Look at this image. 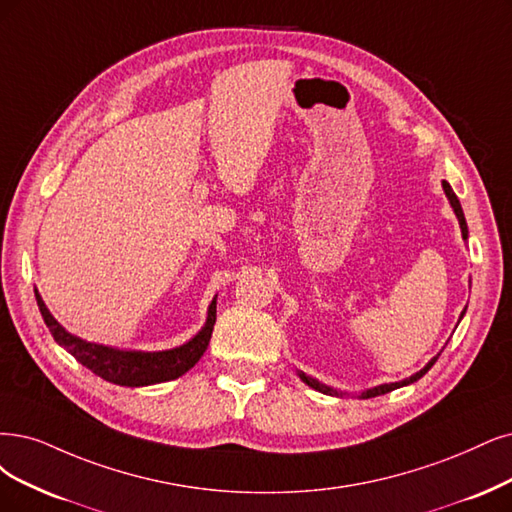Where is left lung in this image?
<instances>
[{"label":"left lung","mask_w":512,"mask_h":512,"mask_svg":"<svg viewBox=\"0 0 512 512\" xmlns=\"http://www.w3.org/2000/svg\"><path fill=\"white\" fill-rule=\"evenodd\" d=\"M443 189H445V196L449 198V204H451V208H453V213H456V217H458V221H460V227H462V238L466 240L468 238V227H466V219H464V213H462V206H460V200H458V196L453 194V189H451V185L447 183V181H443ZM466 312V310H464ZM464 312H462V316H464ZM460 316V318H462ZM437 358H439V354L432 358V361L424 367V369H420L418 373L415 375H411V377H407V380H403V382H394V384H382V386H375V388H369V390H365L361 396L363 399H371V396H380V394H386V392H392V390H396V388H401V386H409V384H413V382H418L422 375H426L428 373V369L437 363ZM299 377L301 380H304L310 388H314V390H318V392H323V394H339L337 390H333V388H329V386H325V384H320L318 380H314V377H308L306 373H301L299 371Z\"/></svg>","instance_id":"left-lung-1"}]
</instances>
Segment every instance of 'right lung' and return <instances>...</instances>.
<instances>
[{
    "label": "right lung",
    "instance_id": "right-lung-1",
    "mask_svg": "<svg viewBox=\"0 0 512 512\" xmlns=\"http://www.w3.org/2000/svg\"><path fill=\"white\" fill-rule=\"evenodd\" d=\"M35 299L44 316V323L50 329L56 344L63 346L75 361L82 363L94 375L103 377V380L111 384L128 386V388L170 382V380H177L179 375L187 373L206 352L208 342H211V335H213L215 320H217V299H213L211 306H208L206 325L198 331V335L189 339L187 344L173 350H162V352L118 350V348H109L101 344H92V342H86V339L71 335L56 323L37 291H35Z\"/></svg>",
    "mask_w": 512,
    "mask_h": 512
}]
</instances>
